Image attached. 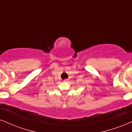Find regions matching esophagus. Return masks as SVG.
<instances>
[{
	"label": "esophagus",
	"instance_id": "1",
	"mask_svg": "<svg viewBox=\"0 0 132 132\" xmlns=\"http://www.w3.org/2000/svg\"><path fill=\"white\" fill-rule=\"evenodd\" d=\"M68 81V79H64V80H63V81H64V82H67Z\"/></svg>",
	"mask_w": 132,
	"mask_h": 132
}]
</instances>
